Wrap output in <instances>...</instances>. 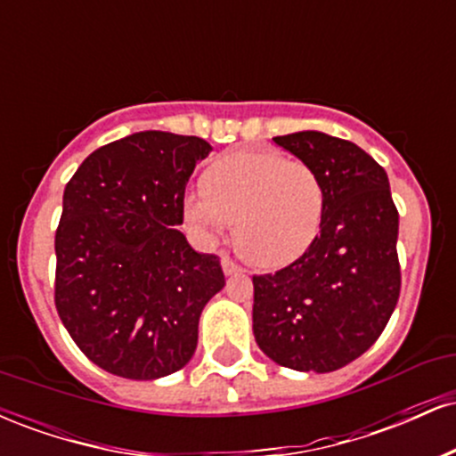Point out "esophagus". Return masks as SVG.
I'll return each mask as SVG.
<instances>
[{
  "mask_svg": "<svg viewBox=\"0 0 456 456\" xmlns=\"http://www.w3.org/2000/svg\"><path fill=\"white\" fill-rule=\"evenodd\" d=\"M221 265H223V272L227 276H232V274H238V272H242V268H240L238 264H235L233 259H229V257H223L221 259Z\"/></svg>",
  "mask_w": 456,
  "mask_h": 456,
  "instance_id": "obj_1",
  "label": "esophagus"
}]
</instances>
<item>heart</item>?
Returning <instances> with one entry per match:
<instances>
[{"label": "heart", "instance_id": "b5f03b06", "mask_svg": "<svg viewBox=\"0 0 456 456\" xmlns=\"http://www.w3.org/2000/svg\"><path fill=\"white\" fill-rule=\"evenodd\" d=\"M201 191L184 199L188 224L216 242L233 223L240 253L259 268H282L315 242L326 188L311 165L274 151H229L203 171Z\"/></svg>", "mask_w": 456, "mask_h": 456}]
</instances>
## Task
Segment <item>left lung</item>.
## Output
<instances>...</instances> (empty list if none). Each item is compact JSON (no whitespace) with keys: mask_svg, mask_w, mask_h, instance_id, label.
Returning <instances> with one entry per match:
<instances>
[{"mask_svg":"<svg viewBox=\"0 0 456 456\" xmlns=\"http://www.w3.org/2000/svg\"><path fill=\"white\" fill-rule=\"evenodd\" d=\"M274 143L317 171L326 212L300 259L253 276L255 341L276 364L330 373L378 341L395 311L399 212L384 167L352 141L302 130Z\"/></svg>","mask_w":456,"mask_h":456,"instance_id":"1","label":"left lung"}]
</instances>
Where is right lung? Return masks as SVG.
<instances>
[{
	"label": "right lung",
	"instance_id": "right-lung-1",
	"mask_svg": "<svg viewBox=\"0 0 456 456\" xmlns=\"http://www.w3.org/2000/svg\"><path fill=\"white\" fill-rule=\"evenodd\" d=\"M210 151L199 137L143 130L92 151L66 184L55 306L107 373L159 379L195 354L199 317L224 274L177 224L188 177Z\"/></svg>",
	"mask_w": 456,
	"mask_h": 456
}]
</instances>
